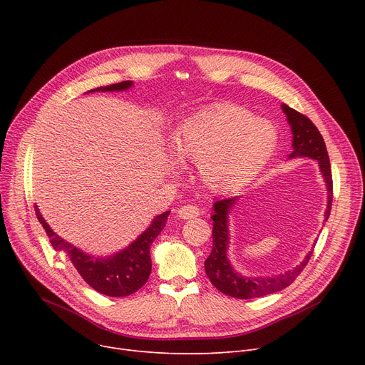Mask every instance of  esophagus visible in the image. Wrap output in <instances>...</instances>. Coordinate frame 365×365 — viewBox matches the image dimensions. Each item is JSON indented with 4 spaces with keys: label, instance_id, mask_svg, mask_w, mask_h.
I'll list each match as a JSON object with an SVG mask.
<instances>
[{
    "label": "esophagus",
    "instance_id": "esophagus-1",
    "mask_svg": "<svg viewBox=\"0 0 365 365\" xmlns=\"http://www.w3.org/2000/svg\"><path fill=\"white\" fill-rule=\"evenodd\" d=\"M201 215V208L195 204H185L179 208V216L182 219H194Z\"/></svg>",
    "mask_w": 365,
    "mask_h": 365
}]
</instances>
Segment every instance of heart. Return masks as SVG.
Wrapping results in <instances>:
<instances>
[{
    "mask_svg": "<svg viewBox=\"0 0 365 365\" xmlns=\"http://www.w3.org/2000/svg\"><path fill=\"white\" fill-rule=\"evenodd\" d=\"M278 134L271 121L231 103H215L183 120L176 131L178 155L200 164L202 180L229 189L255 173L272 155Z\"/></svg>",
    "mask_w": 365,
    "mask_h": 365,
    "instance_id": "heart-1",
    "label": "heart"
}]
</instances>
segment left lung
Instances as JSON below:
<instances>
[{"label":"left lung","mask_w":365,"mask_h":365,"mask_svg":"<svg viewBox=\"0 0 365 365\" xmlns=\"http://www.w3.org/2000/svg\"><path fill=\"white\" fill-rule=\"evenodd\" d=\"M282 110L287 115L293 131V153L290 157H309L318 161L322 176L327 183L329 189V204L325 210V219H329L331 212L333 202V179H331V165L329 160V152L325 148L324 139L321 133L315 127V124L306 117V115L297 112L296 109L282 105ZM237 197L223 198L215 202V213L213 219V248L212 253L207 257L204 266L205 274L212 284L219 292L226 296L237 297V299H253L272 294L279 292L285 287H289L304 269L308 264L312 252L306 256V259L296 266L294 269L285 272L279 277L274 278H244L238 275L226 259V248H227V212L235 204Z\"/></svg>","instance_id":"1"}]
</instances>
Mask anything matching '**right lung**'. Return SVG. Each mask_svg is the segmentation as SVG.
<instances>
[{
  "label": "right lung",
  "instance_id": "1",
  "mask_svg": "<svg viewBox=\"0 0 365 365\" xmlns=\"http://www.w3.org/2000/svg\"><path fill=\"white\" fill-rule=\"evenodd\" d=\"M130 86L131 81H121L117 84H110L108 87H99L96 88V91H118L125 90ZM35 213L38 222H40L46 229V234L54 250L62 252L68 256L75 269L78 271V274L91 289L109 297L130 296L133 293H136L146 284L152 267L149 252L150 244L164 229L167 217L170 215V212H165L157 216L146 231L121 253H117L108 259H94L57 237L51 231L50 226L46 223L36 207Z\"/></svg>",
  "mask_w": 365,
  "mask_h": 365
}]
</instances>
